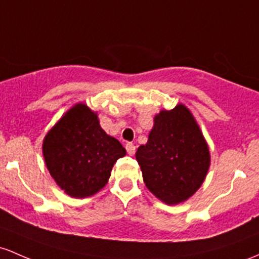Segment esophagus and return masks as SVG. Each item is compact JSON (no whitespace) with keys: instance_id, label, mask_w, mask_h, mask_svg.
<instances>
[{"instance_id":"esophagus-1","label":"esophagus","mask_w":259,"mask_h":259,"mask_svg":"<svg viewBox=\"0 0 259 259\" xmlns=\"http://www.w3.org/2000/svg\"><path fill=\"white\" fill-rule=\"evenodd\" d=\"M125 149H126V152L129 153L130 156H133L135 153V145L132 144V143H127L125 145Z\"/></svg>"}]
</instances>
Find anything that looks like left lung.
Returning a JSON list of instances; mask_svg holds the SVG:
<instances>
[{
	"instance_id": "left-lung-1",
	"label": "left lung",
	"mask_w": 259,
	"mask_h": 259,
	"mask_svg": "<svg viewBox=\"0 0 259 259\" xmlns=\"http://www.w3.org/2000/svg\"><path fill=\"white\" fill-rule=\"evenodd\" d=\"M135 156L147 189L168 205L192 197L210 166L208 144L183 104L155 116L149 140Z\"/></svg>"
}]
</instances>
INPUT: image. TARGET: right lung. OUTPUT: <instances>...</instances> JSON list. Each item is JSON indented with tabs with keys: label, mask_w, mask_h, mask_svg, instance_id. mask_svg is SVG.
<instances>
[{
	"label": "right lung",
	"mask_w": 259,
	"mask_h": 259,
	"mask_svg": "<svg viewBox=\"0 0 259 259\" xmlns=\"http://www.w3.org/2000/svg\"><path fill=\"white\" fill-rule=\"evenodd\" d=\"M125 149L99 125L97 113L77 103L67 110L42 141V155L51 177L66 194L86 198L107 184Z\"/></svg>",
	"instance_id": "add662e5"
}]
</instances>
